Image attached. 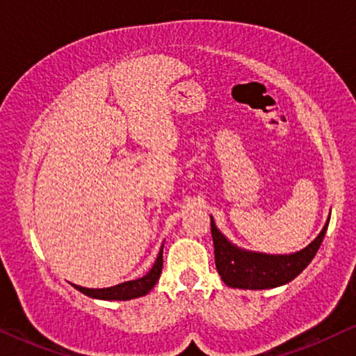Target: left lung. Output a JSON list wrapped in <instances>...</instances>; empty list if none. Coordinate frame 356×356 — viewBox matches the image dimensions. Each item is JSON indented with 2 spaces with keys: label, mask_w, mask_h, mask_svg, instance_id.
Instances as JSON below:
<instances>
[{
  "label": "left lung",
  "mask_w": 356,
  "mask_h": 356,
  "mask_svg": "<svg viewBox=\"0 0 356 356\" xmlns=\"http://www.w3.org/2000/svg\"><path fill=\"white\" fill-rule=\"evenodd\" d=\"M330 217L323 230L308 246L291 254H266V252L248 251L233 245L218 230L211 216V232L216 251V266L220 279L232 289L266 290L289 284L306 269L318 252Z\"/></svg>",
  "instance_id": "8db88e82"
}]
</instances>
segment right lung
<instances>
[{"label": "right lung", "instance_id": "add662e5", "mask_svg": "<svg viewBox=\"0 0 356 356\" xmlns=\"http://www.w3.org/2000/svg\"><path fill=\"white\" fill-rule=\"evenodd\" d=\"M162 266H163V245L160 248L157 261L154 262L152 269H150L144 277H140V279L123 282V284L108 286V289H86V286H79L74 284H72V286H74L76 290H79L81 293H84L95 300L126 301V300L139 298V296L147 295L149 291L154 289L155 284H157L159 277L162 274Z\"/></svg>", "mask_w": 356, "mask_h": 356}]
</instances>
